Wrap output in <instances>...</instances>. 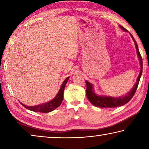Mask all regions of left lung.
<instances>
[{
  "mask_svg": "<svg viewBox=\"0 0 149 149\" xmlns=\"http://www.w3.org/2000/svg\"><path fill=\"white\" fill-rule=\"evenodd\" d=\"M120 27L124 31H127V29H125L124 27H122V26H120ZM130 34L131 35V37H132L133 41H134L135 47H136V50H137V56L139 57V59L140 65H141L140 73L139 74V76L137 79L136 84H135L134 87L132 88V90H131L127 95L123 96V97H108V96H99V95H97V94H95L94 91H93V88L92 84H91L89 82L87 81H85V82H86V85H87V89H86L87 97V99H89L90 102L92 104L95 106V107H99V108H114V107H120V106H123L129 102L130 100L132 99L133 95H135L136 90L137 89L139 83L141 74H142L143 60L139 52V49H138L137 42H136L135 39L133 38V35L131 34L130 33Z\"/></svg>",
  "mask_w": 149,
  "mask_h": 149,
  "instance_id": "1",
  "label": "left lung"
}]
</instances>
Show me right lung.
<instances>
[{
  "label": "right lung",
  "mask_w": 149,
  "mask_h": 149,
  "mask_svg": "<svg viewBox=\"0 0 149 149\" xmlns=\"http://www.w3.org/2000/svg\"><path fill=\"white\" fill-rule=\"evenodd\" d=\"M69 77L65 78L64 82L62 83L61 85V87L59 90L58 93L56 95L53 99L50 101L46 102V103H42L41 104L34 106V107H27L26 105H24L21 103V104L24 106V107L28 109L29 110L33 111V112H42V113H47L51 112V111L54 110L58 108L59 106L61 104L63 100V97H64V90L65 85H66L69 79Z\"/></svg>",
  "instance_id": "right-lung-1"
}]
</instances>
